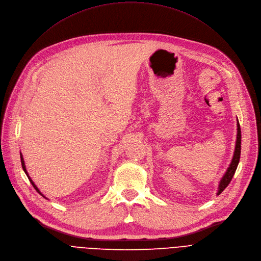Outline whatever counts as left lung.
<instances>
[{"label": "left lung", "mask_w": 261, "mask_h": 261, "mask_svg": "<svg viewBox=\"0 0 261 261\" xmlns=\"http://www.w3.org/2000/svg\"><path fill=\"white\" fill-rule=\"evenodd\" d=\"M240 154H241V129H240V124L237 121V140H236L233 156H232V159H231V163H230L229 167L227 168V170L225 172V174L223 175V177L221 178V180L219 182V188H218L217 195L221 194L223 192V190H224L228 186V184L230 182L236 170H237L239 160H240Z\"/></svg>", "instance_id": "obj_1"}]
</instances>
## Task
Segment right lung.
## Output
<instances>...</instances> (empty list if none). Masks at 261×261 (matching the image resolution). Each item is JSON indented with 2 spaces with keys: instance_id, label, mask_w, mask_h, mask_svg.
Masks as SVG:
<instances>
[{
  "instance_id": "right-lung-1",
  "label": "right lung",
  "mask_w": 261,
  "mask_h": 261,
  "mask_svg": "<svg viewBox=\"0 0 261 261\" xmlns=\"http://www.w3.org/2000/svg\"><path fill=\"white\" fill-rule=\"evenodd\" d=\"M20 157H21V164H22V168H23V171H24V172H25V174H27V176H28V177H29V179H30V181H31V184H32V185H33V187H34V188H35V189H36V191H37V192H38V193H39V194H40V195H42V196H43V197H44V198H47V197H46V196H44V195H43V194H42V193H41V192H40V190H39V189H38V187H37V186H36V185H35V182H34V181H33V179H32V178H31V177H30V175H29V173H28V171H27V167H25V163H24V159H23V156H22V154H21V152H20Z\"/></svg>"
}]
</instances>
